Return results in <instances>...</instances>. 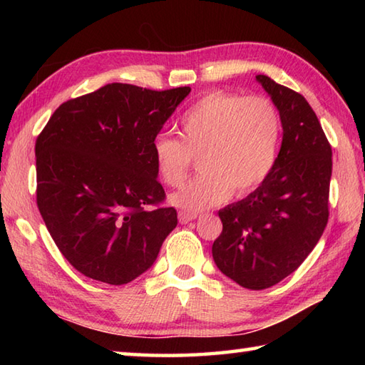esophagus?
I'll return each instance as SVG.
<instances>
[{
	"label": "esophagus",
	"mask_w": 365,
	"mask_h": 365,
	"mask_svg": "<svg viewBox=\"0 0 365 365\" xmlns=\"http://www.w3.org/2000/svg\"><path fill=\"white\" fill-rule=\"evenodd\" d=\"M197 218L196 213H188V212H178V221L182 224H188Z\"/></svg>",
	"instance_id": "esophagus-1"
}]
</instances>
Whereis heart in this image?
Segmentation results:
<instances>
[{
  "label": "heart",
  "instance_id": "heart-1",
  "mask_svg": "<svg viewBox=\"0 0 365 365\" xmlns=\"http://www.w3.org/2000/svg\"><path fill=\"white\" fill-rule=\"evenodd\" d=\"M281 118L267 97L210 92L199 98L178 122L180 139L158 135L153 165L168 187L187 177L192 157L199 175L169 196V202L188 212H202L230 195H250L273 169Z\"/></svg>",
  "mask_w": 365,
  "mask_h": 365
}]
</instances>
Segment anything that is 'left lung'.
<instances>
[{"instance_id":"1","label":"left lung","mask_w":365,"mask_h":365,"mask_svg":"<svg viewBox=\"0 0 365 365\" xmlns=\"http://www.w3.org/2000/svg\"><path fill=\"white\" fill-rule=\"evenodd\" d=\"M282 123V144L257 190L218 212L222 232L212 254L222 274L263 290L292 274L328 224L332 152L317 114L298 92L255 76Z\"/></svg>"}]
</instances>
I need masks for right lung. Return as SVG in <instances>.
Instances as JSON below:
<instances>
[{
	"mask_svg": "<svg viewBox=\"0 0 365 365\" xmlns=\"http://www.w3.org/2000/svg\"><path fill=\"white\" fill-rule=\"evenodd\" d=\"M191 88L111 83L53 113L36 141L37 207L81 274L122 285L149 269L177 226L157 180L153 141Z\"/></svg>",
	"mask_w": 365,
	"mask_h": 365,
	"instance_id": "add662e5",
	"label": "right lung"
}]
</instances>
